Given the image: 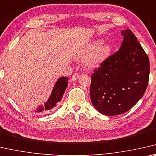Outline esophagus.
<instances>
[{"label":"esophagus","instance_id":"34e87169","mask_svg":"<svg viewBox=\"0 0 156 156\" xmlns=\"http://www.w3.org/2000/svg\"><path fill=\"white\" fill-rule=\"evenodd\" d=\"M79 76H80V75H79V73H75V74H74V75L72 76V77L70 78V80L72 81H76V80H77V79H78Z\"/></svg>","mask_w":156,"mask_h":156}]
</instances>
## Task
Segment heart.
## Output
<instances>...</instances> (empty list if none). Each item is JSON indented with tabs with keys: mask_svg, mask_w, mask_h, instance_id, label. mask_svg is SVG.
Wrapping results in <instances>:
<instances>
[{
	"mask_svg": "<svg viewBox=\"0 0 156 156\" xmlns=\"http://www.w3.org/2000/svg\"><path fill=\"white\" fill-rule=\"evenodd\" d=\"M111 52V47L108 44H104V41L98 39L88 43L76 52V60H85L84 66L88 70L98 68L108 57Z\"/></svg>",
	"mask_w": 156,
	"mask_h": 156,
	"instance_id": "heart-1",
	"label": "heart"
}]
</instances>
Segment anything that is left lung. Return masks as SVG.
I'll return each mask as SVG.
<instances>
[{
  "label": "left lung",
  "mask_w": 156,
  "mask_h": 156,
  "mask_svg": "<svg viewBox=\"0 0 156 156\" xmlns=\"http://www.w3.org/2000/svg\"><path fill=\"white\" fill-rule=\"evenodd\" d=\"M118 52L107 58L91 76L90 97L93 106L104 115L124 113L141 99L147 88L149 60L130 29Z\"/></svg>",
  "instance_id": "obj_1"
}]
</instances>
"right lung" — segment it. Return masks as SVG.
<instances>
[{"label": "right lung", "instance_id": "1", "mask_svg": "<svg viewBox=\"0 0 156 156\" xmlns=\"http://www.w3.org/2000/svg\"><path fill=\"white\" fill-rule=\"evenodd\" d=\"M68 79L66 76H61L57 81H56L49 98L46 102H45L44 105H39L36 110H34V111L36 113L43 115L48 113L51 109L54 108L56 104L59 102L63 98V94H64L68 84Z\"/></svg>", "mask_w": 156, "mask_h": 156}]
</instances>
